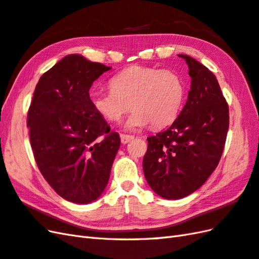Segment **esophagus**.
<instances>
[{"label":"esophagus","mask_w":259,"mask_h":259,"mask_svg":"<svg viewBox=\"0 0 259 259\" xmlns=\"http://www.w3.org/2000/svg\"><path fill=\"white\" fill-rule=\"evenodd\" d=\"M120 139H121V143L125 144L130 142L132 139H134V137L132 136H129V135H120Z\"/></svg>","instance_id":"esophagus-1"}]
</instances>
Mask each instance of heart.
<instances>
[{
    "mask_svg": "<svg viewBox=\"0 0 259 259\" xmlns=\"http://www.w3.org/2000/svg\"><path fill=\"white\" fill-rule=\"evenodd\" d=\"M111 90L92 95L96 112L110 122L119 121L131 108L124 122L127 130H139L151 123L163 128L173 123L183 105L185 87L172 70L147 66H131L113 76Z\"/></svg>",
    "mask_w": 259,
    "mask_h": 259,
    "instance_id": "b5f03b06",
    "label": "heart"
}]
</instances>
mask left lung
<instances>
[{
	"mask_svg": "<svg viewBox=\"0 0 259 259\" xmlns=\"http://www.w3.org/2000/svg\"><path fill=\"white\" fill-rule=\"evenodd\" d=\"M188 64L191 90L171 127L147 138L143 173L155 193L179 200L205 183L223 153L230 125L228 105L215 75L196 59Z\"/></svg>",
	"mask_w": 259,
	"mask_h": 259,
	"instance_id": "1",
	"label": "left lung"
}]
</instances>
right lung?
I'll list each match as a JSON object with an SVG mask.
<instances>
[{
  "label": "right lung",
  "mask_w": 259,
  "mask_h": 259,
  "mask_svg": "<svg viewBox=\"0 0 259 259\" xmlns=\"http://www.w3.org/2000/svg\"><path fill=\"white\" fill-rule=\"evenodd\" d=\"M111 67L81 55L65 56L39 78L27 113L29 140L40 173L56 193L77 204L102 194L120 147L89 89Z\"/></svg>",
  "instance_id": "add662e5"
}]
</instances>
